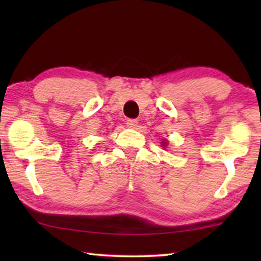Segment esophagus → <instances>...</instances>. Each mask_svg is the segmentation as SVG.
Listing matches in <instances>:
<instances>
[{"label": "esophagus", "instance_id": "1", "mask_svg": "<svg viewBox=\"0 0 261 261\" xmlns=\"http://www.w3.org/2000/svg\"><path fill=\"white\" fill-rule=\"evenodd\" d=\"M126 126L130 129H136L138 126V121L137 120H126Z\"/></svg>", "mask_w": 261, "mask_h": 261}]
</instances>
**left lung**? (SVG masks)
Segmentation results:
<instances>
[{"label":"left lung","mask_w":261,"mask_h":261,"mask_svg":"<svg viewBox=\"0 0 261 261\" xmlns=\"http://www.w3.org/2000/svg\"><path fill=\"white\" fill-rule=\"evenodd\" d=\"M165 144H167V143H165ZM165 144H163V145H162V146H165Z\"/></svg>","instance_id":"obj_1"}]
</instances>
